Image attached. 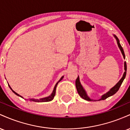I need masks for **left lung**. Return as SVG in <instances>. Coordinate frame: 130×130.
<instances>
[{
    "label": "left lung",
    "mask_w": 130,
    "mask_h": 130,
    "mask_svg": "<svg viewBox=\"0 0 130 130\" xmlns=\"http://www.w3.org/2000/svg\"><path fill=\"white\" fill-rule=\"evenodd\" d=\"M114 36L115 38H116V40H117L118 46H119L120 50L121 51V53L122 54V55H123V58L125 59L124 51H123V48H122V46L120 45V42H119V40L118 39V38L116 36V35H114ZM124 69H125V71L124 72V73H123V76H122L121 79L119 80L117 84L115 85L114 87H113L112 88H111V89H110L109 91H108L107 93H106L105 94H104L103 95H102V96H101V98L100 100H98V101L104 100L106 99L107 98L109 97V96H112V95H114V94L116 93L118 90H119V88H120V86H121L122 83H123V80H124V79L125 78V76H126V62H125V63H124ZM76 89H77V92H78V94L79 95V96H80V97L83 98V99L86 100H87V101H96V100H93L90 99V98L88 96V95H87V93H86V90H84V88H83V86H82V85L80 84V80H79V76H77V78L76 79Z\"/></svg>",
    "instance_id": "left-lung-1"
}]
</instances>
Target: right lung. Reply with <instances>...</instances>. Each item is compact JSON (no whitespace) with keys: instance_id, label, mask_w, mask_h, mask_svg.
<instances>
[{"instance_id":"obj_1","label":"right lung","mask_w":130,"mask_h":130,"mask_svg":"<svg viewBox=\"0 0 130 130\" xmlns=\"http://www.w3.org/2000/svg\"><path fill=\"white\" fill-rule=\"evenodd\" d=\"M63 76H62V77H61V78H60V79L59 80V81H58L57 83H56V85H55V87H54V90H53V93H51V95H50V96H47V97L43 98H41V99H40V100H36V99H30V101H37V102H47V101H50L53 100L54 99V96H55V95H56V87H57V86L58 83H59V82H60V80H62V79H63ZM10 88H11V87H10ZM11 90H12V89H11ZM12 91H13V92H14V93L16 94V95H18V96H21V98H23V97H22V96H21V95H19V94H18L17 93H16V92H14V91H13V90H12Z\"/></svg>"}]
</instances>
